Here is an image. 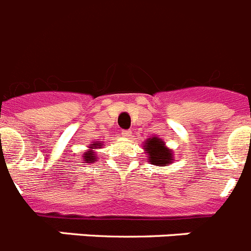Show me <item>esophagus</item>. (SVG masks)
<instances>
[{
	"mask_svg": "<svg viewBox=\"0 0 251 251\" xmlns=\"http://www.w3.org/2000/svg\"><path fill=\"white\" fill-rule=\"evenodd\" d=\"M121 135L125 136V138H130V136H131V130H123V131H121Z\"/></svg>",
	"mask_w": 251,
	"mask_h": 251,
	"instance_id": "esophagus-1",
	"label": "esophagus"
}]
</instances>
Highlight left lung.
<instances>
[{
  "label": "left lung",
  "mask_w": 251,
  "mask_h": 251,
  "mask_svg": "<svg viewBox=\"0 0 251 251\" xmlns=\"http://www.w3.org/2000/svg\"><path fill=\"white\" fill-rule=\"evenodd\" d=\"M144 149L148 152L149 162L158 167H167L174 160L173 151L165 147L164 141L159 138L148 139L147 143L144 144Z\"/></svg>",
  "instance_id": "obj_1"
}]
</instances>
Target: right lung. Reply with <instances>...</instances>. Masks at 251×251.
Masks as SVG:
<instances>
[{"mask_svg":"<svg viewBox=\"0 0 251 251\" xmlns=\"http://www.w3.org/2000/svg\"><path fill=\"white\" fill-rule=\"evenodd\" d=\"M102 144L100 141H96L95 144H91L89 145V149L87 151H84V154L82 155V159H83L84 163H93L96 160V152L93 151V149H97V148H101Z\"/></svg>","mask_w":251,"mask_h":251,"instance_id":"obj_1","label":"right lung"}]
</instances>
